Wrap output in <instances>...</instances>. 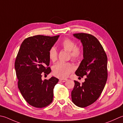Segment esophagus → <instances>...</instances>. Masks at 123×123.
<instances>
[{
	"instance_id": "1",
	"label": "esophagus",
	"mask_w": 123,
	"mask_h": 123,
	"mask_svg": "<svg viewBox=\"0 0 123 123\" xmlns=\"http://www.w3.org/2000/svg\"><path fill=\"white\" fill-rule=\"evenodd\" d=\"M59 80H60V81H61V82L64 83L67 80V79H60Z\"/></svg>"
}]
</instances>
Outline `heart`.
Returning <instances> with one entry per match:
<instances>
[{
  "label": "heart",
  "mask_w": 123,
  "mask_h": 123,
  "mask_svg": "<svg viewBox=\"0 0 123 123\" xmlns=\"http://www.w3.org/2000/svg\"><path fill=\"white\" fill-rule=\"evenodd\" d=\"M60 46L64 50L69 52V56L74 61H78L83 54V50L80 46L76 45V43L68 38H64L60 43ZM49 58L52 61H56L57 58V52L54 47L50 49ZM74 67L70 63L58 62L53 67V74L59 78L64 79L68 77L74 70Z\"/></svg>",
  "instance_id": "heart-1"
}]
</instances>
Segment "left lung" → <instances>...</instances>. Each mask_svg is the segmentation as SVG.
Here are the masks:
<instances>
[{
    "mask_svg": "<svg viewBox=\"0 0 123 123\" xmlns=\"http://www.w3.org/2000/svg\"><path fill=\"white\" fill-rule=\"evenodd\" d=\"M74 36L80 40L83 46L84 59L75 74L87 77L81 85L74 81L72 101L77 106L84 108L95 102L105 87L108 78L107 56L102 45L94 36L86 33Z\"/></svg>",
    "mask_w": 123,
    "mask_h": 123,
    "instance_id": "1",
    "label": "left lung"
}]
</instances>
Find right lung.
I'll list each match as a JSON object with an SVG mask.
<instances>
[{
    "instance_id": "1",
    "label": "right lung",
    "mask_w": 123,
    "mask_h": 123,
    "mask_svg": "<svg viewBox=\"0 0 123 123\" xmlns=\"http://www.w3.org/2000/svg\"><path fill=\"white\" fill-rule=\"evenodd\" d=\"M59 35H36L28 37L22 43L15 61L18 88L30 105L42 108L53 101V89L59 79L52 77L43 80L51 72L49 52Z\"/></svg>"
}]
</instances>
